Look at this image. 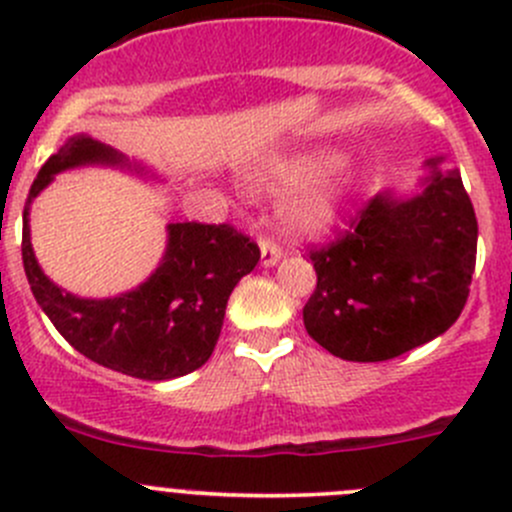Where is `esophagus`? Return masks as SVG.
<instances>
[{"mask_svg":"<svg viewBox=\"0 0 512 512\" xmlns=\"http://www.w3.org/2000/svg\"><path fill=\"white\" fill-rule=\"evenodd\" d=\"M260 250H262V265L265 267H272L280 262L282 247L277 240H272V237H260Z\"/></svg>","mask_w":512,"mask_h":512,"instance_id":"obj_1","label":"esophagus"}]
</instances>
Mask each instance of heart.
<instances>
[{
  "label": "heart",
  "mask_w": 512,
  "mask_h": 512,
  "mask_svg": "<svg viewBox=\"0 0 512 512\" xmlns=\"http://www.w3.org/2000/svg\"><path fill=\"white\" fill-rule=\"evenodd\" d=\"M334 160L332 151L287 153L257 165L250 180L270 190H292L282 208L285 225L294 235H317L337 220L347 195V173Z\"/></svg>",
  "instance_id": "obj_1"
}]
</instances>
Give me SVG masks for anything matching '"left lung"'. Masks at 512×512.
Segmentation results:
<instances>
[{
	"label": "left lung",
	"instance_id": "1",
	"mask_svg": "<svg viewBox=\"0 0 512 512\" xmlns=\"http://www.w3.org/2000/svg\"><path fill=\"white\" fill-rule=\"evenodd\" d=\"M433 168L409 200L371 198L347 230L309 260L317 287L304 304L307 334L347 361H386L446 332L466 307L478 220L456 168Z\"/></svg>",
	"mask_w": 512,
	"mask_h": 512
}]
</instances>
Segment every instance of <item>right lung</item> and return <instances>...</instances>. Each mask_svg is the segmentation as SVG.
<instances>
[{
	"label": "right lung",
	"instance_id": "right-lung-1",
	"mask_svg": "<svg viewBox=\"0 0 512 512\" xmlns=\"http://www.w3.org/2000/svg\"><path fill=\"white\" fill-rule=\"evenodd\" d=\"M84 163H126L89 136H74L34 178L24 205L22 260L32 292L61 337L106 369L165 381L200 369L213 354L237 282L255 270L260 247L232 225L173 223L158 270L133 292L81 299L41 272L29 240V203L56 173Z\"/></svg>",
	"mask_w": 512,
	"mask_h": 512
}]
</instances>
